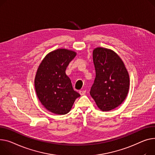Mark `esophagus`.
<instances>
[{"label":"esophagus","instance_id":"1","mask_svg":"<svg viewBox=\"0 0 155 155\" xmlns=\"http://www.w3.org/2000/svg\"><path fill=\"white\" fill-rule=\"evenodd\" d=\"M79 93L81 95H84L86 94V90H80Z\"/></svg>","mask_w":155,"mask_h":155}]
</instances>
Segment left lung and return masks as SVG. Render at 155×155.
<instances>
[{"mask_svg":"<svg viewBox=\"0 0 155 155\" xmlns=\"http://www.w3.org/2000/svg\"><path fill=\"white\" fill-rule=\"evenodd\" d=\"M96 77L90 94L98 108L110 111L120 105L128 95V72L120 56L114 51L103 47L93 51Z\"/></svg>","mask_w":155,"mask_h":155,"instance_id":"left-lung-1","label":"left lung"}]
</instances>
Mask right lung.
<instances>
[{
    "label": "right lung",
    "instance_id": "1",
    "mask_svg": "<svg viewBox=\"0 0 155 155\" xmlns=\"http://www.w3.org/2000/svg\"><path fill=\"white\" fill-rule=\"evenodd\" d=\"M76 55L73 50L58 48L48 53L38 67L34 80L37 97L47 110L55 114H67L80 96L65 73Z\"/></svg>",
    "mask_w": 155,
    "mask_h": 155
}]
</instances>
